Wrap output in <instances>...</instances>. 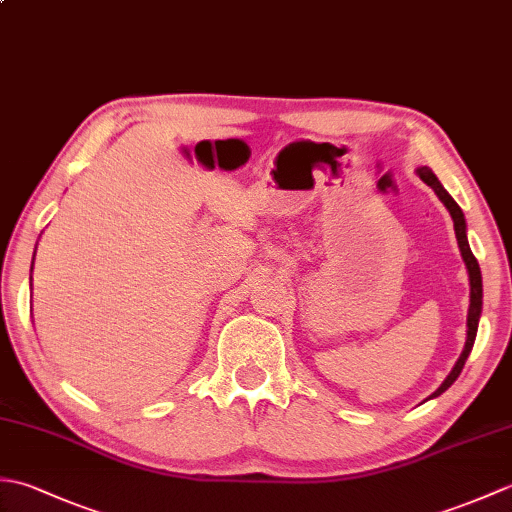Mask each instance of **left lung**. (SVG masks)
<instances>
[{
  "label": "left lung",
  "mask_w": 512,
  "mask_h": 512,
  "mask_svg": "<svg viewBox=\"0 0 512 512\" xmlns=\"http://www.w3.org/2000/svg\"><path fill=\"white\" fill-rule=\"evenodd\" d=\"M418 176L422 182H427L429 187L436 191L438 198L442 200V204L447 206L451 217H453V228H455V237H458V246H460V253H462V259L466 264V270H469V281H471V306H469V317H466V343H464V350L458 358V363H455V367L451 369V374L444 378V383L433 391V394L429 398H438L440 394H444L453 383L455 378L460 376L462 367L466 363V358H469L471 350H473V343H475V334H477V323H480V314H482V273H480V264H477L475 255L471 253V246H469V239H466V222H464V213L458 206V202H455L451 195L447 193V189L442 187L440 180L436 178V173H433L429 167H420L418 169Z\"/></svg>",
  "instance_id": "obj_1"
}]
</instances>
